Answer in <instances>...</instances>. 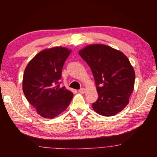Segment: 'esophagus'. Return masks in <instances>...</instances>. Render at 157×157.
<instances>
[{
    "instance_id": "1",
    "label": "esophagus",
    "mask_w": 157,
    "mask_h": 157,
    "mask_svg": "<svg viewBox=\"0 0 157 157\" xmlns=\"http://www.w3.org/2000/svg\"><path fill=\"white\" fill-rule=\"evenodd\" d=\"M79 92L80 93V94H84V92H85V89H84V88H81L79 90Z\"/></svg>"
}]
</instances>
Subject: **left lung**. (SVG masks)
I'll return each instance as SVG.
<instances>
[{"mask_svg":"<svg viewBox=\"0 0 157 157\" xmlns=\"http://www.w3.org/2000/svg\"><path fill=\"white\" fill-rule=\"evenodd\" d=\"M94 77L98 98L93 109L104 116H112L128 105L134 90L135 73L125 55L106 45L94 44L79 50Z\"/></svg>","mask_w":157,"mask_h":157,"instance_id":"8db88e82","label":"left lung"}]
</instances>
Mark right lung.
I'll use <instances>...</instances> for the list:
<instances>
[{
    "label": "right lung",
    "instance_id": "right-lung-1",
    "mask_svg": "<svg viewBox=\"0 0 157 157\" xmlns=\"http://www.w3.org/2000/svg\"><path fill=\"white\" fill-rule=\"evenodd\" d=\"M71 50L55 47L38 53L26 66L23 91L26 99L44 118H54L66 109L73 93L60 87L63 63Z\"/></svg>",
    "mask_w": 157,
    "mask_h": 157
}]
</instances>
